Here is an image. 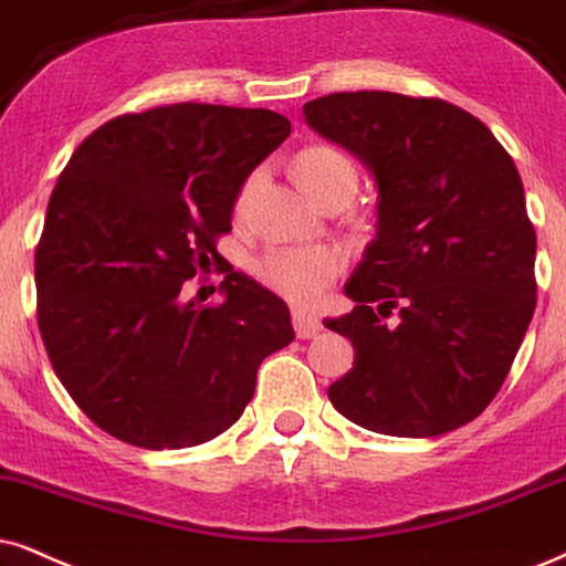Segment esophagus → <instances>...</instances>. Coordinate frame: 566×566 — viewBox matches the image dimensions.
Listing matches in <instances>:
<instances>
[{
	"label": "esophagus",
	"instance_id": "obj_1",
	"mask_svg": "<svg viewBox=\"0 0 566 566\" xmlns=\"http://www.w3.org/2000/svg\"><path fill=\"white\" fill-rule=\"evenodd\" d=\"M292 324H295V334L300 339H311V336H316L321 328H324L316 313L303 311V307H295V311H292Z\"/></svg>",
	"mask_w": 566,
	"mask_h": 566
}]
</instances>
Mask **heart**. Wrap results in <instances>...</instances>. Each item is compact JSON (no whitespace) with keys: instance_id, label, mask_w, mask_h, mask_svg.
Masks as SVG:
<instances>
[{"instance_id":"obj_1","label":"heart","mask_w":566,"mask_h":566,"mask_svg":"<svg viewBox=\"0 0 566 566\" xmlns=\"http://www.w3.org/2000/svg\"><path fill=\"white\" fill-rule=\"evenodd\" d=\"M295 171L300 182L313 198L321 200L326 192L357 188V169L355 161L336 146H307L297 154ZM255 175L245 182L240 192V206L245 203L250 188H253ZM345 266V255L339 248L324 245H276L255 261V276L263 287H269L276 295L292 300V303H311L321 295L332 279Z\"/></svg>"}]
</instances>
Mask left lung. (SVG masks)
Returning <instances> with one entry per match:
<instances>
[{"mask_svg":"<svg viewBox=\"0 0 566 566\" xmlns=\"http://www.w3.org/2000/svg\"><path fill=\"white\" fill-rule=\"evenodd\" d=\"M303 114L378 188L376 240L345 287L355 307L324 321L355 347L328 399L405 439L470 423L502 389L535 311V230L512 156L441 98L347 91Z\"/></svg>","mask_w":566,"mask_h":566,"instance_id":"1","label":"left lung"}]
</instances>
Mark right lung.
<instances>
[{
	"label": "right lung",
	"mask_w": 566,
	"mask_h": 566,
	"mask_svg": "<svg viewBox=\"0 0 566 566\" xmlns=\"http://www.w3.org/2000/svg\"><path fill=\"white\" fill-rule=\"evenodd\" d=\"M290 130L271 109L154 106L104 123L62 169L35 248L39 328L67 395L114 439L211 441L253 399L263 357L295 336L284 300L232 266L219 305L182 297L227 263L217 238L234 200Z\"/></svg>",
	"instance_id": "right-lung-1"
}]
</instances>
